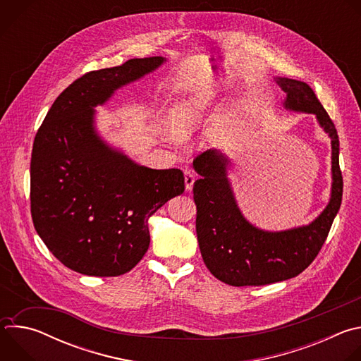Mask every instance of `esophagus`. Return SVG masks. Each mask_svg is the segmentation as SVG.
I'll return each mask as SVG.
<instances>
[{
    "label": "esophagus",
    "instance_id": "1",
    "mask_svg": "<svg viewBox=\"0 0 361 361\" xmlns=\"http://www.w3.org/2000/svg\"><path fill=\"white\" fill-rule=\"evenodd\" d=\"M194 181H195V177H194L192 171L185 170V173H184V183H185V190H187V191H191Z\"/></svg>",
    "mask_w": 361,
    "mask_h": 361
}]
</instances>
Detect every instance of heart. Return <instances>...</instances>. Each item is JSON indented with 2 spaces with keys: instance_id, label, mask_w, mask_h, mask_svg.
<instances>
[{
  "instance_id": "1",
  "label": "heart",
  "mask_w": 361,
  "mask_h": 361,
  "mask_svg": "<svg viewBox=\"0 0 361 361\" xmlns=\"http://www.w3.org/2000/svg\"><path fill=\"white\" fill-rule=\"evenodd\" d=\"M214 98L216 91L207 88L174 102L167 114L170 133L176 138L190 137L200 127L205 113L213 106Z\"/></svg>"
}]
</instances>
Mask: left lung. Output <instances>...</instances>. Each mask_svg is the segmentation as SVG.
Instances as JSON below:
<instances>
[{
    "label": "left lung",
    "instance_id": "left-lung-1",
    "mask_svg": "<svg viewBox=\"0 0 361 361\" xmlns=\"http://www.w3.org/2000/svg\"><path fill=\"white\" fill-rule=\"evenodd\" d=\"M276 81L286 92L284 109L314 114L331 140V195L310 224L266 231L252 226L238 209L228 178L230 159L216 148L200 154L192 163L201 176L192 187L200 251L210 273L234 287L271 284L304 271L322 250L341 204L343 177L334 123L310 85L286 77Z\"/></svg>",
    "mask_w": 361,
    "mask_h": 361
}]
</instances>
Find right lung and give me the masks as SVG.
<instances>
[{
    "label": "right lung",
    "instance_id": "obj_1",
    "mask_svg": "<svg viewBox=\"0 0 361 361\" xmlns=\"http://www.w3.org/2000/svg\"><path fill=\"white\" fill-rule=\"evenodd\" d=\"M163 63L164 57L133 59L84 74L57 97L37 131L30 167L32 223L48 250L77 273H128L148 250V219L184 192L181 170L137 164L94 126L97 106Z\"/></svg>",
    "mask_w": 361,
    "mask_h": 361
}]
</instances>
